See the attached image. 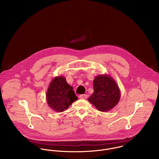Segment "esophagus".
<instances>
[{
	"label": "esophagus",
	"instance_id": "obj_1",
	"mask_svg": "<svg viewBox=\"0 0 159 159\" xmlns=\"http://www.w3.org/2000/svg\"><path fill=\"white\" fill-rule=\"evenodd\" d=\"M79 97L80 99H86L88 98V96L86 94H81Z\"/></svg>",
	"mask_w": 159,
	"mask_h": 159
}]
</instances>
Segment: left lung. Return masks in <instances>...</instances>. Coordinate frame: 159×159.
<instances>
[{
  "label": "left lung",
  "mask_w": 159,
  "mask_h": 159,
  "mask_svg": "<svg viewBox=\"0 0 159 159\" xmlns=\"http://www.w3.org/2000/svg\"><path fill=\"white\" fill-rule=\"evenodd\" d=\"M94 93L88 101L101 111H108L120 99V91L115 81L107 75H98L93 81Z\"/></svg>",
  "instance_id": "left-lung-1"
}]
</instances>
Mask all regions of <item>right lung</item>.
Listing matches in <instances>:
<instances>
[{
    "label": "right lung",
    "instance_id": "right-lung-1",
    "mask_svg": "<svg viewBox=\"0 0 159 159\" xmlns=\"http://www.w3.org/2000/svg\"><path fill=\"white\" fill-rule=\"evenodd\" d=\"M46 99L49 106L57 112H62L78 99L73 89L64 76H57L50 83Z\"/></svg>",
    "mask_w": 159,
    "mask_h": 159
}]
</instances>
